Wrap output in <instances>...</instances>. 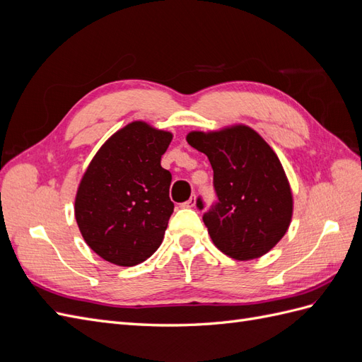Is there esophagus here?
<instances>
[{"mask_svg":"<svg viewBox=\"0 0 362 362\" xmlns=\"http://www.w3.org/2000/svg\"><path fill=\"white\" fill-rule=\"evenodd\" d=\"M196 205V196H192V198L189 199V201H185L184 204H182V206H185V208H193Z\"/></svg>","mask_w":362,"mask_h":362,"instance_id":"34e87169","label":"esophagus"}]
</instances>
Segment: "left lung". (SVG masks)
I'll return each mask as SVG.
<instances>
[{"mask_svg":"<svg viewBox=\"0 0 362 362\" xmlns=\"http://www.w3.org/2000/svg\"><path fill=\"white\" fill-rule=\"evenodd\" d=\"M187 141L213 168L218 201L202 218L216 247L238 261L267 254L293 216L291 187L275 151L247 125L192 131ZM198 206L204 208L201 198Z\"/></svg>","mask_w":362,"mask_h":362,"instance_id":"obj_1","label":"left lung"}]
</instances>
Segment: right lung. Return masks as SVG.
<instances>
[{"label":"right lung","instance_id":"obj_1","mask_svg":"<svg viewBox=\"0 0 362 362\" xmlns=\"http://www.w3.org/2000/svg\"><path fill=\"white\" fill-rule=\"evenodd\" d=\"M172 137L134 120L116 131L86 169L75 218L84 242L105 261L131 267L160 247L173 213L172 175L161 168Z\"/></svg>","mask_w":362,"mask_h":362}]
</instances>
